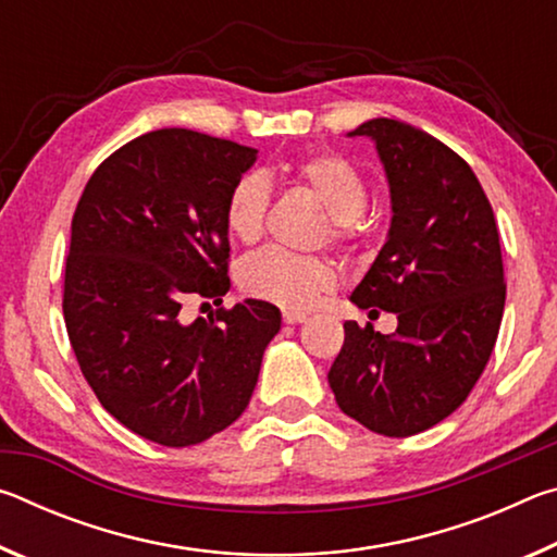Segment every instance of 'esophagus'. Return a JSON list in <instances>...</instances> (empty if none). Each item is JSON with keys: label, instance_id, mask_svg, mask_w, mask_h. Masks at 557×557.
Masks as SVG:
<instances>
[{"label": "esophagus", "instance_id": "esophagus-1", "mask_svg": "<svg viewBox=\"0 0 557 557\" xmlns=\"http://www.w3.org/2000/svg\"><path fill=\"white\" fill-rule=\"evenodd\" d=\"M282 322H285V324H301V322H307V314H301V312H282Z\"/></svg>", "mask_w": 557, "mask_h": 557}]
</instances>
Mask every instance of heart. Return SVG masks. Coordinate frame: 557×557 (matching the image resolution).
<instances>
[{"mask_svg":"<svg viewBox=\"0 0 557 557\" xmlns=\"http://www.w3.org/2000/svg\"><path fill=\"white\" fill-rule=\"evenodd\" d=\"M292 178L326 209L329 238L348 243L361 228L369 191L361 174L334 152H319L289 166ZM270 186L260 174H243L225 196V228L240 243H256L265 231ZM245 295L270 301L287 312H309L336 287L338 272L322 256L265 248L245 258L238 270Z\"/></svg>","mask_w":557,"mask_h":557,"instance_id":"1","label":"heart"}]
</instances>
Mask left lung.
Listing matches in <instances>:
<instances>
[{
  "mask_svg": "<svg viewBox=\"0 0 557 557\" xmlns=\"http://www.w3.org/2000/svg\"><path fill=\"white\" fill-rule=\"evenodd\" d=\"M371 137L391 186V231L354 289L358 309L398 317L395 334L344 324L329 371L348 418L410 437L455 412L484 373L504 317L506 285L492 203L471 166L428 132L375 117Z\"/></svg>",
  "mask_w": 557,
  "mask_h": 557,
  "instance_id": "1",
  "label": "left lung"
}]
</instances>
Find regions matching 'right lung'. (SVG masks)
Returning a JSON list of instances; mask_svg holds the SVG:
<instances>
[{
	"label": "right lung",
	"instance_id": "1",
	"mask_svg": "<svg viewBox=\"0 0 557 557\" xmlns=\"http://www.w3.org/2000/svg\"><path fill=\"white\" fill-rule=\"evenodd\" d=\"M256 159L231 139L154 129L112 152L75 206L71 346L102 408L157 445H199L233 425L280 332V309L262 299L182 314L188 299L221 305L231 287L225 196Z\"/></svg>",
	"mask_w": 557,
	"mask_h": 557
}]
</instances>
